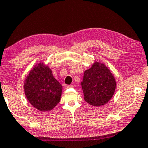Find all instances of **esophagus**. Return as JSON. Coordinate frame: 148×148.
<instances>
[{"label":"esophagus","instance_id":"34e87169","mask_svg":"<svg viewBox=\"0 0 148 148\" xmlns=\"http://www.w3.org/2000/svg\"><path fill=\"white\" fill-rule=\"evenodd\" d=\"M73 86H72V85H68V86H66V89H68V88H73Z\"/></svg>","mask_w":148,"mask_h":148}]
</instances>
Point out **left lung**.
I'll list each match as a JSON object with an SVG mask.
<instances>
[{"instance_id": "1", "label": "left lung", "mask_w": 148, "mask_h": 148, "mask_svg": "<svg viewBox=\"0 0 148 148\" xmlns=\"http://www.w3.org/2000/svg\"><path fill=\"white\" fill-rule=\"evenodd\" d=\"M116 80L107 66L95 61L85 70L81 82L84 100L93 106L107 103L114 95Z\"/></svg>"}]
</instances>
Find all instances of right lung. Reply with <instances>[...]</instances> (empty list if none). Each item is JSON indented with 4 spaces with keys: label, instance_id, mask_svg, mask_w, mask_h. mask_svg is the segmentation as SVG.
Returning a JSON list of instances; mask_svg holds the SVG:
<instances>
[{
    "label": "right lung",
    "instance_id": "add662e5",
    "mask_svg": "<svg viewBox=\"0 0 148 148\" xmlns=\"http://www.w3.org/2000/svg\"><path fill=\"white\" fill-rule=\"evenodd\" d=\"M23 89L33 107L40 111H49L60 102L62 86L54 78L50 68L40 62L27 74Z\"/></svg>",
    "mask_w": 148,
    "mask_h": 148
}]
</instances>
